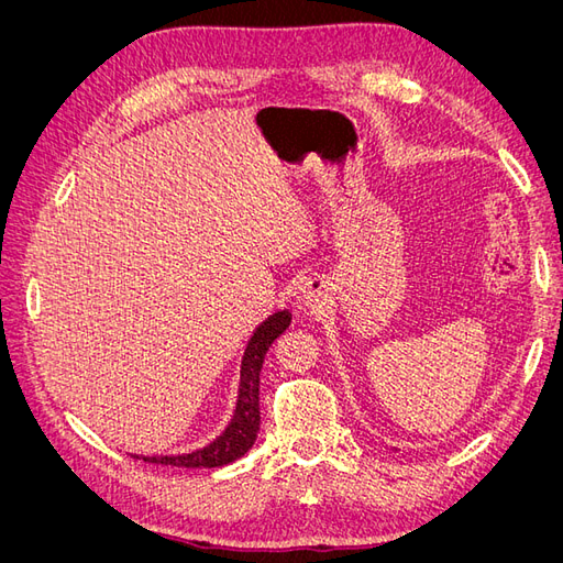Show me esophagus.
Segmentation results:
<instances>
[{"instance_id":"esophagus-1","label":"esophagus","mask_w":563,"mask_h":563,"mask_svg":"<svg viewBox=\"0 0 563 563\" xmlns=\"http://www.w3.org/2000/svg\"><path fill=\"white\" fill-rule=\"evenodd\" d=\"M300 300L308 305V308H314V305L319 302V291L314 286H305L302 294H300Z\"/></svg>"}]
</instances>
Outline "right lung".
<instances>
[{
	"mask_svg": "<svg viewBox=\"0 0 563 563\" xmlns=\"http://www.w3.org/2000/svg\"><path fill=\"white\" fill-rule=\"evenodd\" d=\"M288 312L272 314L265 323L255 329L253 338L249 340V347L244 352L242 362V383H240V401H236V411L228 430L220 434L211 446L199 449L187 455H164V457H143L145 463L155 465H174V467H223L242 457L258 437L261 428V411H258V378L267 347L286 331ZM139 457V455H135Z\"/></svg>",
	"mask_w": 563,
	"mask_h": 563,
	"instance_id": "add662e5",
	"label": "right lung"
}]
</instances>
